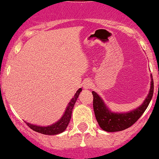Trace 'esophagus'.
Masks as SVG:
<instances>
[{"mask_svg":"<svg viewBox=\"0 0 159 159\" xmlns=\"http://www.w3.org/2000/svg\"><path fill=\"white\" fill-rule=\"evenodd\" d=\"M91 81H89V80H87V81H85L84 83H83V88H84V89L88 90L91 89Z\"/></svg>","mask_w":159,"mask_h":159,"instance_id":"1","label":"esophagus"}]
</instances>
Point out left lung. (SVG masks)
<instances>
[{
  "label": "left lung",
  "instance_id": "1",
  "mask_svg": "<svg viewBox=\"0 0 159 159\" xmlns=\"http://www.w3.org/2000/svg\"><path fill=\"white\" fill-rule=\"evenodd\" d=\"M150 84L149 92L144 102L140 106L128 112L111 111L101 96L93 91V108L96 120L101 129L108 132H115L123 131L134 124L148 108L153 96L154 83L152 75Z\"/></svg>",
  "mask_w": 159,
  "mask_h": 159
}]
</instances>
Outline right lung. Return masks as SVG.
Segmentation results:
<instances>
[{
    "mask_svg": "<svg viewBox=\"0 0 159 159\" xmlns=\"http://www.w3.org/2000/svg\"><path fill=\"white\" fill-rule=\"evenodd\" d=\"M81 91H82L81 88L77 91L74 97L72 98L71 100L68 104V106L66 107V109H65V111L64 112V115H62L61 118L57 122L48 126H40L30 124V123L27 122V121H25V122H26V124L29 126L30 129L38 133L47 134V135H54V134H61V133L65 131V129L68 127V124H69L70 118H71L72 110H73L75 102H76L77 99H78Z\"/></svg>",
    "mask_w": 159,
    "mask_h": 159,
    "instance_id": "1",
    "label": "right lung"
}]
</instances>
